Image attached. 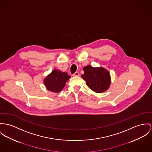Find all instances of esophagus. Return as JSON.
<instances>
[{
  "mask_svg": "<svg viewBox=\"0 0 152 152\" xmlns=\"http://www.w3.org/2000/svg\"><path fill=\"white\" fill-rule=\"evenodd\" d=\"M79 75H80V74H79L78 72H75L72 75V76H74V77H78V76H79Z\"/></svg>",
  "mask_w": 152,
  "mask_h": 152,
  "instance_id": "34e87169",
  "label": "esophagus"
}]
</instances>
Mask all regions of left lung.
Instances as JSON below:
<instances>
[{"label": "left lung", "instance_id": "obj_1", "mask_svg": "<svg viewBox=\"0 0 152 152\" xmlns=\"http://www.w3.org/2000/svg\"><path fill=\"white\" fill-rule=\"evenodd\" d=\"M84 74L81 77L93 91L100 93L107 91L111 83L110 73L105 68L93 67L88 65L83 68Z\"/></svg>", "mask_w": 152, "mask_h": 152}]
</instances>
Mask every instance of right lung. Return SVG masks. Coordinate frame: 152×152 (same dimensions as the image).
Masks as SVG:
<instances>
[{"instance_id": "right-lung-1", "label": "right lung", "mask_w": 152, "mask_h": 152, "mask_svg": "<svg viewBox=\"0 0 152 152\" xmlns=\"http://www.w3.org/2000/svg\"><path fill=\"white\" fill-rule=\"evenodd\" d=\"M70 78L66 72L55 69L44 79V84L48 91L56 93L62 91Z\"/></svg>"}]
</instances>
